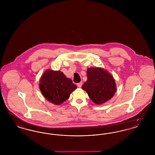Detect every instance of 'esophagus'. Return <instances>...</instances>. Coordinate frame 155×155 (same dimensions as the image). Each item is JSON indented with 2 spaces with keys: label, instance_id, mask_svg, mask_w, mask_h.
Listing matches in <instances>:
<instances>
[{
  "label": "esophagus",
  "instance_id": "obj_1",
  "mask_svg": "<svg viewBox=\"0 0 155 155\" xmlns=\"http://www.w3.org/2000/svg\"><path fill=\"white\" fill-rule=\"evenodd\" d=\"M77 85L78 87H79V88H81V87H82V82H80L78 83Z\"/></svg>",
  "mask_w": 155,
  "mask_h": 155
}]
</instances>
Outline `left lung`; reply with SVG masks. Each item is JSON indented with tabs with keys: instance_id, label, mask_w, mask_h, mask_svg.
I'll return each mask as SVG.
<instances>
[{
	"instance_id": "obj_1",
	"label": "left lung",
	"mask_w": 155,
	"mask_h": 155,
	"mask_svg": "<svg viewBox=\"0 0 155 155\" xmlns=\"http://www.w3.org/2000/svg\"><path fill=\"white\" fill-rule=\"evenodd\" d=\"M87 81L82 86L90 99L97 104H101L110 100L116 91L114 78L102 68H89Z\"/></svg>"
}]
</instances>
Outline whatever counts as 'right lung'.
Here are the masks:
<instances>
[{
    "instance_id": "obj_1",
    "label": "right lung",
    "mask_w": 155,
    "mask_h": 155,
    "mask_svg": "<svg viewBox=\"0 0 155 155\" xmlns=\"http://www.w3.org/2000/svg\"><path fill=\"white\" fill-rule=\"evenodd\" d=\"M39 88L43 96L54 104H60L77 88L72 80L60 71L46 70L40 79Z\"/></svg>"
}]
</instances>
